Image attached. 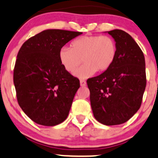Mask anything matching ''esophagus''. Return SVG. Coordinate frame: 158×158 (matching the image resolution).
<instances>
[{"label":"esophagus","instance_id":"esophagus-1","mask_svg":"<svg viewBox=\"0 0 158 158\" xmlns=\"http://www.w3.org/2000/svg\"><path fill=\"white\" fill-rule=\"evenodd\" d=\"M80 85L82 87H84V86L86 85V82L84 80H80Z\"/></svg>","mask_w":158,"mask_h":158}]
</instances>
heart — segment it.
<instances>
[{
	"label": "heart",
	"mask_w": 158,
	"mask_h": 158,
	"mask_svg": "<svg viewBox=\"0 0 158 158\" xmlns=\"http://www.w3.org/2000/svg\"><path fill=\"white\" fill-rule=\"evenodd\" d=\"M70 46L60 48V62L67 72L74 74L82 60L84 65L76 73L82 79L90 77L96 71L108 70L117 55L116 43L110 36H82L74 40Z\"/></svg>",
	"instance_id": "b5f03b06"
}]
</instances>
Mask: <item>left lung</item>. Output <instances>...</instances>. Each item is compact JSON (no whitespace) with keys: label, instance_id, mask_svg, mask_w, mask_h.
<instances>
[{"label":"left lung","instance_id":"1","mask_svg":"<svg viewBox=\"0 0 158 158\" xmlns=\"http://www.w3.org/2000/svg\"><path fill=\"white\" fill-rule=\"evenodd\" d=\"M108 34L117 46L115 59L108 70L88 79L87 84L94 116L110 126L126 122L140 108L146 73L143 52L132 37L118 29Z\"/></svg>","mask_w":158,"mask_h":158}]
</instances>
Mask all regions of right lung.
I'll return each mask as SVG.
<instances>
[{"label": "right lung", "mask_w": 158, "mask_h": 158, "mask_svg": "<svg viewBox=\"0 0 158 158\" xmlns=\"http://www.w3.org/2000/svg\"><path fill=\"white\" fill-rule=\"evenodd\" d=\"M82 32L43 31L22 44L17 55L13 82L19 105L38 124L55 126L68 116L79 80L64 70L60 49Z\"/></svg>", "instance_id": "right-lung-1"}]
</instances>
